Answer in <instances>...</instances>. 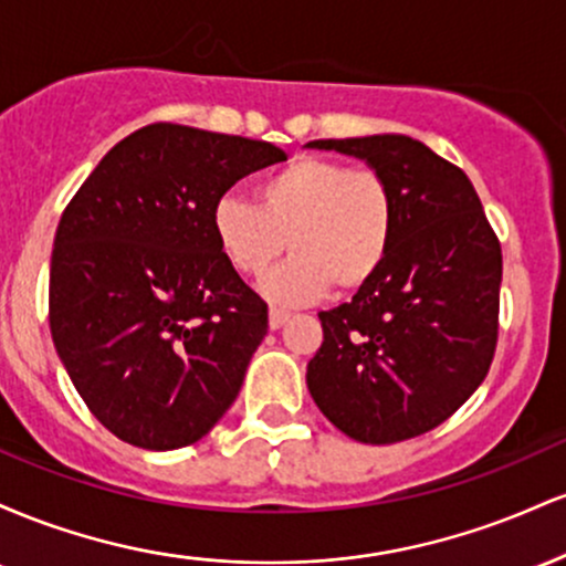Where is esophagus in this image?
Instances as JSON below:
<instances>
[{"mask_svg":"<svg viewBox=\"0 0 566 566\" xmlns=\"http://www.w3.org/2000/svg\"><path fill=\"white\" fill-rule=\"evenodd\" d=\"M290 311L287 308H279V305H271V311H269V327L271 329H279L282 327V324H287L290 322Z\"/></svg>","mask_w":566,"mask_h":566,"instance_id":"1","label":"esophagus"}]
</instances>
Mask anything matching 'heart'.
<instances>
[{"label":"heart","instance_id":"1","mask_svg":"<svg viewBox=\"0 0 566 566\" xmlns=\"http://www.w3.org/2000/svg\"><path fill=\"white\" fill-rule=\"evenodd\" d=\"M210 229L226 263L261 276L290 247L292 258L261 282L274 303H305L335 284L361 290L388 261L396 205L388 180L367 167L324 157H297L258 186V205L223 193Z\"/></svg>","mask_w":566,"mask_h":566}]
</instances>
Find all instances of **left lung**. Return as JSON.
<instances>
[{
	"label": "left lung",
	"instance_id": "obj_1",
	"mask_svg": "<svg viewBox=\"0 0 566 566\" xmlns=\"http://www.w3.org/2000/svg\"><path fill=\"white\" fill-rule=\"evenodd\" d=\"M388 180V261L350 303L322 311L305 382L333 426L394 444L444 423L482 386L497 346L503 252L460 167L407 135L311 140Z\"/></svg>",
	"mask_w": 566,
	"mask_h": 566
}]
</instances>
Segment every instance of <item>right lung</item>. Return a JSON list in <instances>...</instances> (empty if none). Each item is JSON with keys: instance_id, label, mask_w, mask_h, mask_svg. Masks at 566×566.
<instances>
[{"instance_id": "obj_1", "label": "right lung", "mask_w": 566, "mask_h": 566, "mask_svg": "<svg viewBox=\"0 0 566 566\" xmlns=\"http://www.w3.org/2000/svg\"><path fill=\"white\" fill-rule=\"evenodd\" d=\"M284 159L265 140L157 122L116 143L63 210L50 333L84 405L127 444H193L239 396L269 305L220 255L210 212Z\"/></svg>"}]
</instances>
